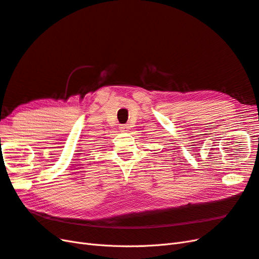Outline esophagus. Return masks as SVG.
<instances>
[{"mask_svg": "<svg viewBox=\"0 0 259 259\" xmlns=\"http://www.w3.org/2000/svg\"><path fill=\"white\" fill-rule=\"evenodd\" d=\"M120 129L123 131H127L129 129V125L128 124H120Z\"/></svg>", "mask_w": 259, "mask_h": 259, "instance_id": "34e87169", "label": "esophagus"}]
</instances>
